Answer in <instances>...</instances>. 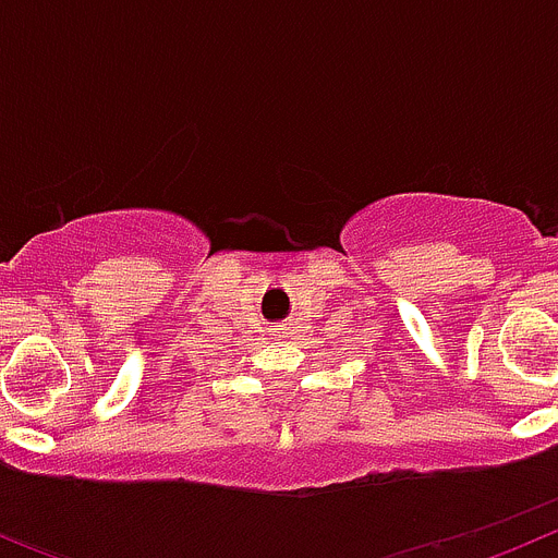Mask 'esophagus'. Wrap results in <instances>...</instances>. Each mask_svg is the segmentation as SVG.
I'll return each mask as SVG.
<instances>
[{"label": "esophagus", "mask_w": 558, "mask_h": 558, "mask_svg": "<svg viewBox=\"0 0 558 558\" xmlns=\"http://www.w3.org/2000/svg\"><path fill=\"white\" fill-rule=\"evenodd\" d=\"M290 329H293V324H282V327H279V335H282V338H284V335H288Z\"/></svg>", "instance_id": "esophagus-1"}]
</instances>
